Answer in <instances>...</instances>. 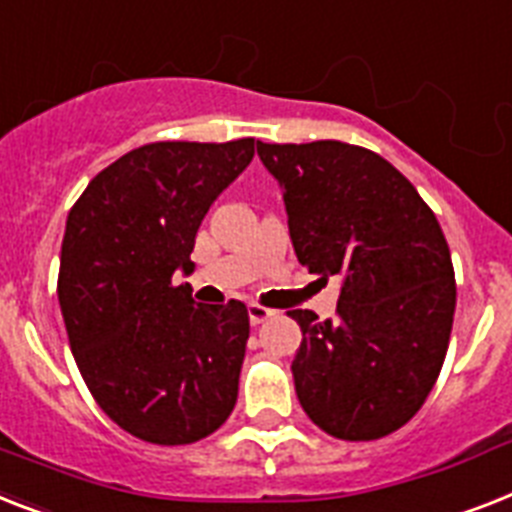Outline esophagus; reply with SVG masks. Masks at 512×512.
<instances>
[{"label":"esophagus","mask_w":512,"mask_h":512,"mask_svg":"<svg viewBox=\"0 0 512 512\" xmlns=\"http://www.w3.org/2000/svg\"><path fill=\"white\" fill-rule=\"evenodd\" d=\"M247 313H249V323H252V326H260V323L270 321V318L276 315V310H268V307L263 305H249Z\"/></svg>","instance_id":"obj_1"}]
</instances>
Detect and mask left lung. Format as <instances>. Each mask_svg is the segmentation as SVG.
I'll list each match as a JSON object with an SVG mask.
<instances>
[{
    "mask_svg": "<svg viewBox=\"0 0 512 512\" xmlns=\"http://www.w3.org/2000/svg\"><path fill=\"white\" fill-rule=\"evenodd\" d=\"M257 155L284 189L299 263L342 281L334 321L289 313L299 405L336 439L392 434L421 410L450 344L455 270L439 220L371 149L257 141Z\"/></svg>",
    "mask_w": 512,
    "mask_h": 512,
    "instance_id": "left-lung-1",
    "label": "left lung"
}]
</instances>
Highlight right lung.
<instances>
[{
    "mask_svg": "<svg viewBox=\"0 0 512 512\" xmlns=\"http://www.w3.org/2000/svg\"><path fill=\"white\" fill-rule=\"evenodd\" d=\"M252 157L255 139L144 144L68 213L57 297L70 350L97 405L136 439L199 442L234 410L247 307L197 305L173 273L194 270L199 223Z\"/></svg>",
    "mask_w": 512,
    "mask_h": 512,
    "instance_id": "obj_1",
    "label": "right lung"
}]
</instances>
